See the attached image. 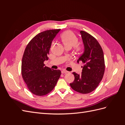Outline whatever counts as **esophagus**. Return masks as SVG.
I'll return each instance as SVG.
<instances>
[{
  "mask_svg": "<svg viewBox=\"0 0 125 125\" xmlns=\"http://www.w3.org/2000/svg\"><path fill=\"white\" fill-rule=\"evenodd\" d=\"M68 73V71H66V70H62V74H65V73Z\"/></svg>",
  "mask_w": 125,
  "mask_h": 125,
  "instance_id": "obj_1",
  "label": "esophagus"
}]
</instances>
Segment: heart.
<instances>
[{"instance_id": "b5f03b06", "label": "heart", "mask_w": 125, "mask_h": 125, "mask_svg": "<svg viewBox=\"0 0 125 125\" xmlns=\"http://www.w3.org/2000/svg\"><path fill=\"white\" fill-rule=\"evenodd\" d=\"M61 39L65 47L71 48L74 46L76 51L80 52L81 51V46L77 44L78 37L73 32L68 31L64 32L61 36Z\"/></svg>"}]
</instances>
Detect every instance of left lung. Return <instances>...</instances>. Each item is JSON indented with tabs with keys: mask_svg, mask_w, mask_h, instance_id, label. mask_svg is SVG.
Returning a JSON list of instances; mask_svg holds the SVG:
<instances>
[{
	"mask_svg": "<svg viewBox=\"0 0 125 125\" xmlns=\"http://www.w3.org/2000/svg\"><path fill=\"white\" fill-rule=\"evenodd\" d=\"M80 33L84 52L77 62L81 61L84 66L81 74L73 73L74 80L70 85L75 91L87 94L93 91L101 81L105 71V61L103 50L95 37L84 31Z\"/></svg>",
	"mask_w": 125,
	"mask_h": 125,
	"instance_id": "left-lung-1",
	"label": "left lung"
}]
</instances>
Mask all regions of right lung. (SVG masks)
I'll return each mask as SVG.
<instances>
[{"mask_svg":"<svg viewBox=\"0 0 125 125\" xmlns=\"http://www.w3.org/2000/svg\"><path fill=\"white\" fill-rule=\"evenodd\" d=\"M60 29L50 30L35 36L26 45L22 59L21 73L30 91L43 96L54 89L61 75L59 70L51 69L44 62L48 55L52 41Z\"/></svg>","mask_w":125,"mask_h":125,"instance_id":"obj_1","label":"right lung"}]
</instances>
